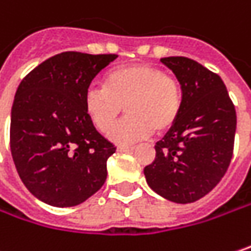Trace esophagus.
<instances>
[{"label": "esophagus", "instance_id": "esophagus-1", "mask_svg": "<svg viewBox=\"0 0 251 251\" xmlns=\"http://www.w3.org/2000/svg\"><path fill=\"white\" fill-rule=\"evenodd\" d=\"M116 149H118L119 152H132V151H133L132 147H118Z\"/></svg>", "mask_w": 251, "mask_h": 251}]
</instances>
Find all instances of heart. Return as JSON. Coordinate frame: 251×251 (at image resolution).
I'll list each match as a JSON object with an SVG mask.
<instances>
[{
	"label": "heart",
	"mask_w": 251,
	"mask_h": 251,
	"mask_svg": "<svg viewBox=\"0 0 251 251\" xmlns=\"http://www.w3.org/2000/svg\"><path fill=\"white\" fill-rule=\"evenodd\" d=\"M182 86L156 66L138 63L118 66L104 76L103 87H89L84 112L100 133H109L122 115L125 121L110 138L119 144H135L155 132L164 135L178 122L182 110Z\"/></svg>",
	"instance_id": "heart-1"
}]
</instances>
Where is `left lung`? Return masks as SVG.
Here are the masks:
<instances>
[{
  "label": "left lung",
  "mask_w": 251,
  "mask_h": 251,
  "mask_svg": "<svg viewBox=\"0 0 251 251\" xmlns=\"http://www.w3.org/2000/svg\"><path fill=\"white\" fill-rule=\"evenodd\" d=\"M182 86L178 122L156 142L155 161L145 167L148 185L161 197L194 202L210 193L227 171L237 116L221 77L188 57H164Z\"/></svg>",
  "instance_id": "left-lung-1"
}]
</instances>
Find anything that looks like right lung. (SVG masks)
I'll list each match as a JSON object with an SVG mask.
<instances>
[{
  "mask_svg": "<svg viewBox=\"0 0 251 251\" xmlns=\"http://www.w3.org/2000/svg\"><path fill=\"white\" fill-rule=\"evenodd\" d=\"M116 54L64 51L21 80L11 109L10 147L27 190L53 207L79 205L102 188L115 145L84 112L92 80Z\"/></svg>",
  "mask_w": 251,
  "mask_h": 251,
  "instance_id": "obj_1",
  "label": "right lung"
}]
</instances>
